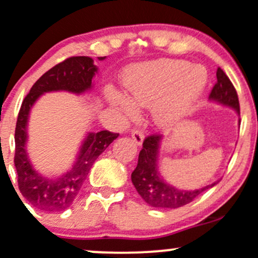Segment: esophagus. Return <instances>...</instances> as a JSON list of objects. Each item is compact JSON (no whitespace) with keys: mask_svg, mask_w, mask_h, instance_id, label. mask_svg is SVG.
I'll return each instance as SVG.
<instances>
[{"mask_svg":"<svg viewBox=\"0 0 258 258\" xmlns=\"http://www.w3.org/2000/svg\"><path fill=\"white\" fill-rule=\"evenodd\" d=\"M131 137L137 146H141L142 142H144V134L141 131H139V130H134L131 132Z\"/></svg>","mask_w":258,"mask_h":258,"instance_id":"34e87169","label":"esophagus"}]
</instances>
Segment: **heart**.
Returning a JSON list of instances; mask_svg holds the SVG:
<instances>
[{
	"mask_svg": "<svg viewBox=\"0 0 258 258\" xmlns=\"http://www.w3.org/2000/svg\"><path fill=\"white\" fill-rule=\"evenodd\" d=\"M128 96L109 88L108 103L124 118L139 116V107L152 106L155 123L170 128L186 117L208 84L204 67L185 60L160 59L131 67L123 79Z\"/></svg>",
	"mask_w": 258,
	"mask_h": 258,
	"instance_id": "1",
	"label": "heart"
}]
</instances>
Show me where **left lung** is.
Returning a JSON list of instances; mask_svg holds the SVG:
<instances>
[{
  "instance_id": "1",
  "label": "left lung",
  "mask_w": 258,
  "mask_h": 258,
  "mask_svg": "<svg viewBox=\"0 0 258 258\" xmlns=\"http://www.w3.org/2000/svg\"><path fill=\"white\" fill-rule=\"evenodd\" d=\"M209 101L229 107L239 116V102L233 84L221 68L217 69V83L209 94ZM239 122V119H238ZM161 136H149L142 144L136 169L132 171V184L141 198L154 208L175 209L186 206L199 194L218 184L219 180L196 190H181L170 185L159 171V150Z\"/></svg>"
}]
</instances>
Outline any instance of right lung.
I'll return each instance as SVG.
<instances>
[{
	"instance_id": "add662e5",
	"label": "right lung",
	"mask_w": 258,
	"mask_h": 258,
	"mask_svg": "<svg viewBox=\"0 0 258 258\" xmlns=\"http://www.w3.org/2000/svg\"><path fill=\"white\" fill-rule=\"evenodd\" d=\"M106 56H99L104 60ZM98 72L89 56H72L40 77L25 97L15 130V167L22 197L44 212L66 211L79 196L84 180L97 157L118 137L109 131L89 132L79 149L71 169L56 177H49L34 169L26 151L27 121L37 99L49 92H69L83 94L93 88V78Z\"/></svg>"
}]
</instances>
